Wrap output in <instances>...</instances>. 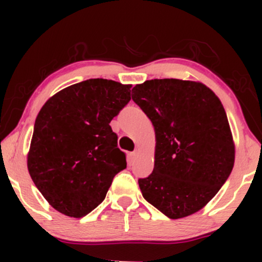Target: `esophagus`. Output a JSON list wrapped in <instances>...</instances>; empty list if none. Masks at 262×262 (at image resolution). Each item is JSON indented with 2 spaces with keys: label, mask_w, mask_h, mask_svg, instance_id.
I'll use <instances>...</instances> for the list:
<instances>
[{
  "label": "esophagus",
  "mask_w": 262,
  "mask_h": 262,
  "mask_svg": "<svg viewBox=\"0 0 262 262\" xmlns=\"http://www.w3.org/2000/svg\"><path fill=\"white\" fill-rule=\"evenodd\" d=\"M138 152H139V151H138V150H134L133 152H130V158H132V160H134V159L137 158V156H138Z\"/></svg>",
  "instance_id": "esophagus-1"
}]
</instances>
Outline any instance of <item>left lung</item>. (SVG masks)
Listing matches in <instances>:
<instances>
[{
	"mask_svg": "<svg viewBox=\"0 0 262 262\" xmlns=\"http://www.w3.org/2000/svg\"><path fill=\"white\" fill-rule=\"evenodd\" d=\"M132 98L155 129V164L139 179L143 197L171 219L193 214L217 194L234 166V144L223 104L203 83L154 79Z\"/></svg>",
	"mask_w": 262,
	"mask_h": 262,
	"instance_id": "obj_1",
	"label": "left lung"
}]
</instances>
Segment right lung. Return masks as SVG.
<instances>
[{
  "mask_svg": "<svg viewBox=\"0 0 262 262\" xmlns=\"http://www.w3.org/2000/svg\"><path fill=\"white\" fill-rule=\"evenodd\" d=\"M130 85L90 79L49 98L39 112L28 154L33 182L53 208L89 214L127 167L110 123L130 101Z\"/></svg>",
  "mask_w": 262,
  "mask_h": 262,
  "instance_id": "add662e5",
  "label": "right lung"
}]
</instances>
